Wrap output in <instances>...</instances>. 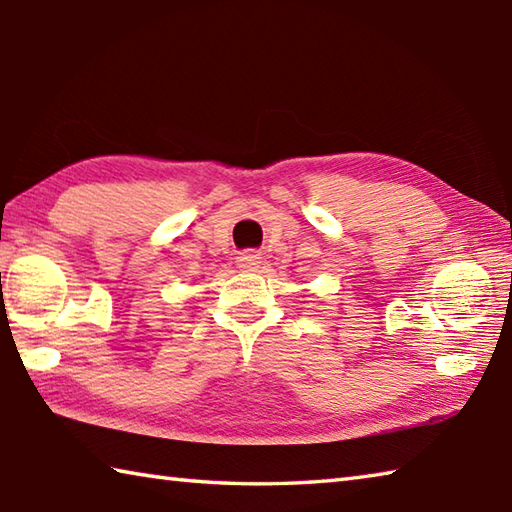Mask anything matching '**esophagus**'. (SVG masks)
<instances>
[{
	"label": "esophagus",
	"mask_w": 512,
	"mask_h": 512,
	"mask_svg": "<svg viewBox=\"0 0 512 512\" xmlns=\"http://www.w3.org/2000/svg\"><path fill=\"white\" fill-rule=\"evenodd\" d=\"M259 264H262V255L255 253V250H246V253L237 257V268L244 270V273H253V270L259 268Z\"/></svg>",
	"instance_id": "1"
}]
</instances>
